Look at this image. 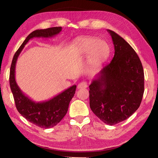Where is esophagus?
I'll return each instance as SVG.
<instances>
[{
	"label": "esophagus",
	"mask_w": 158,
	"mask_h": 158,
	"mask_svg": "<svg viewBox=\"0 0 158 158\" xmlns=\"http://www.w3.org/2000/svg\"><path fill=\"white\" fill-rule=\"evenodd\" d=\"M87 83L86 81H81L77 85V89H86L87 88Z\"/></svg>",
	"instance_id": "1"
}]
</instances>
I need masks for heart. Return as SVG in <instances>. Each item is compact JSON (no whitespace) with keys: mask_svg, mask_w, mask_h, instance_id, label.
I'll return each mask as SVG.
<instances>
[{"mask_svg":"<svg viewBox=\"0 0 158 158\" xmlns=\"http://www.w3.org/2000/svg\"><path fill=\"white\" fill-rule=\"evenodd\" d=\"M98 41V39L85 38L80 40L77 44V52L86 55L90 52L89 60L93 65H99L109 57L110 47L105 41Z\"/></svg>","mask_w":158,"mask_h":158,"instance_id":"obj_1","label":"heart"}]
</instances>
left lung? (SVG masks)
<instances>
[{
    "instance_id": "1",
    "label": "left lung",
    "mask_w": 158,
    "mask_h": 158,
    "mask_svg": "<svg viewBox=\"0 0 158 158\" xmlns=\"http://www.w3.org/2000/svg\"><path fill=\"white\" fill-rule=\"evenodd\" d=\"M114 56L89 85L90 107L102 121L119 123L139 107L144 92L142 64L132 47L115 32L107 30Z\"/></svg>"
}]
</instances>
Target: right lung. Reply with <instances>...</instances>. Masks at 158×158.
I'll return each instance as SVG.
<instances>
[{
	"label": "right lung",
	"instance_id": "1",
	"mask_svg": "<svg viewBox=\"0 0 158 158\" xmlns=\"http://www.w3.org/2000/svg\"><path fill=\"white\" fill-rule=\"evenodd\" d=\"M61 31L62 27H53L32 32L15 53L10 68V89L18 111L31 123L44 129L54 127L65 116L69 102L75 93L77 85H74L68 88L49 100L37 102L26 96L18 86L15 80V67L19 56L31 39L33 37H52Z\"/></svg>",
	"mask_w": 158,
	"mask_h": 158
}]
</instances>
